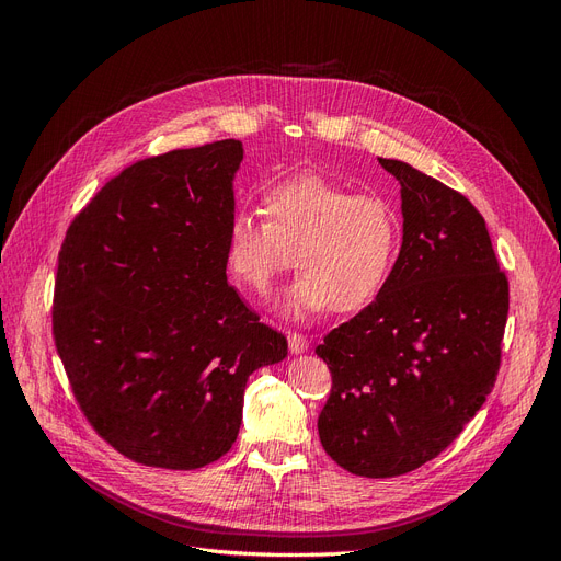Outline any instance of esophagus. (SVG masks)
I'll list each match as a JSON object with an SVG mask.
<instances>
[{"mask_svg": "<svg viewBox=\"0 0 561 561\" xmlns=\"http://www.w3.org/2000/svg\"><path fill=\"white\" fill-rule=\"evenodd\" d=\"M287 344H290L293 353H304L309 348V339L301 332H287Z\"/></svg>", "mask_w": 561, "mask_h": 561, "instance_id": "34e87169", "label": "esophagus"}]
</instances>
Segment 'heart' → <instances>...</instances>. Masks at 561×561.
<instances>
[{
    "mask_svg": "<svg viewBox=\"0 0 561 561\" xmlns=\"http://www.w3.org/2000/svg\"><path fill=\"white\" fill-rule=\"evenodd\" d=\"M262 213L233 215L227 266L262 295L297 262L304 274L280 299L287 313L360 311L393 274L402 225L383 196L355 194L348 184L304 171L271 182Z\"/></svg>",
    "mask_w": 561,
    "mask_h": 561,
    "instance_id": "obj_1",
    "label": "heart"
}]
</instances>
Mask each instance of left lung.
Instances as JSON below:
<instances>
[{"label": "left lung", "instance_id": "8db88e82", "mask_svg": "<svg viewBox=\"0 0 561 561\" xmlns=\"http://www.w3.org/2000/svg\"><path fill=\"white\" fill-rule=\"evenodd\" d=\"M379 163L402 196L393 274L316 348L332 371L322 449L363 478L416 470L454 443L496 383L511 307L478 208L410 163Z\"/></svg>", "mask_w": 561, "mask_h": 561}]
</instances>
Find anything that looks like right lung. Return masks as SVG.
I'll list each match as a JSON object with an SVG mask.
<instances>
[{
	"label": "right lung",
	"mask_w": 561,
	"mask_h": 561,
	"mask_svg": "<svg viewBox=\"0 0 561 561\" xmlns=\"http://www.w3.org/2000/svg\"><path fill=\"white\" fill-rule=\"evenodd\" d=\"M241 140L128 165L58 254L54 339L75 400L130 461L194 470L239 437L248 377L287 339L227 283Z\"/></svg>",
	"instance_id": "obj_1"
}]
</instances>
